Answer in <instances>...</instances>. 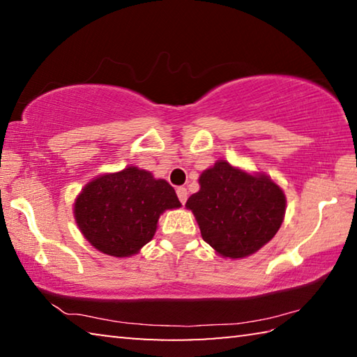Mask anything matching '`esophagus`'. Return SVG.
<instances>
[{
    "label": "esophagus",
    "mask_w": 357,
    "mask_h": 357,
    "mask_svg": "<svg viewBox=\"0 0 357 357\" xmlns=\"http://www.w3.org/2000/svg\"><path fill=\"white\" fill-rule=\"evenodd\" d=\"M176 195L179 198V202L183 203V204H185V202H187V189H185V187H178Z\"/></svg>",
    "instance_id": "obj_1"
}]
</instances>
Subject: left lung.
Returning <instances> with one entry per match:
<instances>
[{
    "label": "left lung",
    "instance_id": "left-lung-1",
    "mask_svg": "<svg viewBox=\"0 0 357 357\" xmlns=\"http://www.w3.org/2000/svg\"><path fill=\"white\" fill-rule=\"evenodd\" d=\"M204 243L222 257L244 258L275 236L285 215V195L268 176H252L228 162L203 172L200 190L187 200Z\"/></svg>",
    "mask_w": 357,
    "mask_h": 357
}]
</instances>
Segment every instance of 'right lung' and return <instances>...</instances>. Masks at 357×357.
<instances>
[{
  "label": "right lung",
  "instance_id": "1",
  "mask_svg": "<svg viewBox=\"0 0 357 357\" xmlns=\"http://www.w3.org/2000/svg\"><path fill=\"white\" fill-rule=\"evenodd\" d=\"M173 187L137 167L104 174L84 187L74 208L83 236L112 257H130L153 239L165 209L179 208Z\"/></svg>",
  "mask_w": 357,
  "mask_h": 357
}]
</instances>
